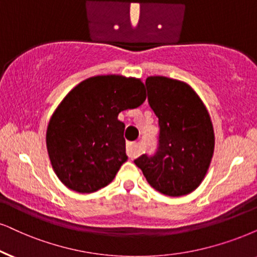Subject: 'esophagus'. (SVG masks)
I'll list each match as a JSON object with an SVG mask.
<instances>
[{
	"instance_id": "1",
	"label": "esophagus",
	"mask_w": 257,
	"mask_h": 257,
	"mask_svg": "<svg viewBox=\"0 0 257 257\" xmlns=\"http://www.w3.org/2000/svg\"><path fill=\"white\" fill-rule=\"evenodd\" d=\"M126 154L129 158H136L139 155V146L135 142H129L126 145Z\"/></svg>"
}]
</instances>
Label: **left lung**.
<instances>
[{"instance_id": "8db88e82", "label": "left lung", "mask_w": 257, "mask_h": 257, "mask_svg": "<svg viewBox=\"0 0 257 257\" xmlns=\"http://www.w3.org/2000/svg\"><path fill=\"white\" fill-rule=\"evenodd\" d=\"M146 87L160 133L154 154H142L135 165L160 193H191L204 179L212 159L215 135L209 112L197 93L179 80L148 77Z\"/></svg>"}]
</instances>
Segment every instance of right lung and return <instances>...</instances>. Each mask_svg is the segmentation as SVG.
Returning <instances> with one entry per match:
<instances>
[{"label": "right lung", "mask_w": 257, "mask_h": 257, "mask_svg": "<svg viewBox=\"0 0 257 257\" xmlns=\"http://www.w3.org/2000/svg\"><path fill=\"white\" fill-rule=\"evenodd\" d=\"M140 79L97 76L70 91L50 119L46 134L52 167L71 190L96 192L126 161L124 123L118 113L145 102Z\"/></svg>", "instance_id": "1"}]
</instances>
